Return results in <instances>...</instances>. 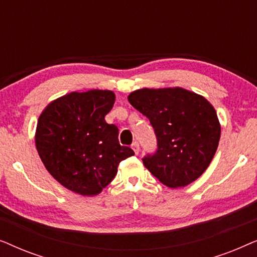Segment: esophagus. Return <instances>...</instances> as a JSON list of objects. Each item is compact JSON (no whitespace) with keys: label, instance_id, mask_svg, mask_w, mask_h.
I'll use <instances>...</instances> for the list:
<instances>
[{"label":"esophagus","instance_id":"obj_1","mask_svg":"<svg viewBox=\"0 0 257 257\" xmlns=\"http://www.w3.org/2000/svg\"><path fill=\"white\" fill-rule=\"evenodd\" d=\"M131 147H132V150L135 151V153H136V154H138V153H139V150H140V149H139V144H138V143L135 142V143L132 144V146H131Z\"/></svg>","mask_w":257,"mask_h":257}]
</instances>
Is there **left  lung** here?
Returning a JSON list of instances; mask_svg holds the SVG:
<instances>
[{
	"label": "left lung",
	"mask_w": 257,
	"mask_h": 257,
	"mask_svg": "<svg viewBox=\"0 0 257 257\" xmlns=\"http://www.w3.org/2000/svg\"><path fill=\"white\" fill-rule=\"evenodd\" d=\"M133 107L150 119L158 139L144 166L170 188L185 187L209 166L221 125L215 108L201 94L182 87L139 89L128 94Z\"/></svg>",
	"instance_id": "8db88e82"
}]
</instances>
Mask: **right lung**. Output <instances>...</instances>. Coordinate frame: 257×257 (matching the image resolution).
<instances>
[{
  "label": "right lung",
  "instance_id": "obj_1",
  "mask_svg": "<svg viewBox=\"0 0 257 257\" xmlns=\"http://www.w3.org/2000/svg\"><path fill=\"white\" fill-rule=\"evenodd\" d=\"M110 90L66 93L50 101L38 117L35 143L49 173L65 188L94 196L113 180L118 165L135 156L105 121L113 107Z\"/></svg>",
  "mask_w": 257,
  "mask_h": 257
}]
</instances>
